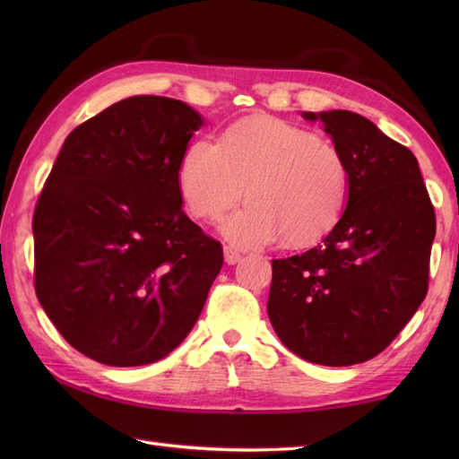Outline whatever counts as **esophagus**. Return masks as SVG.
Segmentation results:
<instances>
[{"label": "esophagus", "mask_w": 459, "mask_h": 459, "mask_svg": "<svg viewBox=\"0 0 459 459\" xmlns=\"http://www.w3.org/2000/svg\"><path fill=\"white\" fill-rule=\"evenodd\" d=\"M240 252H237V250H232V248H229V247H224V262H227L229 266H235L237 262H240Z\"/></svg>", "instance_id": "obj_1"}]
</instances>
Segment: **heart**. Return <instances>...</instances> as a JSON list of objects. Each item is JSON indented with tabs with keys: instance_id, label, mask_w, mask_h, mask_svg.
Segmentation results:
<instances>
[{
	"instance_id": "1",
	"label": "heart",
	"mask_w": 459,
	"mask_h": 459,
	"mask_svg": "<svg viewBox=\"0 0 459 459\" xmlns=\"http://www.w3.org/2000/svg\"><path fill=\"white\" fill-rule=\"evenodd\" d=\"M178 183L193 217L219 219L242 197L245 209L222 222L245 248L284 237L309 245L333 229L349 197V168L335 143L276 118L229 126L221 143L199 138L183 152Z\"/></svg>"
}]
</instances>
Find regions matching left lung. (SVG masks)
Returning a JSON list of instances; mask_svg holds the SVG:
<instances>
[{"label":"left lung","instance_id":"8db88e82","mask_svg":"<svg viewBox=\"0 0 459 459\" xmlns=\"http://www.w3.org/2000/svg\"><path fill=\"white\" fill-rule=\"evenodd\" d=\"M349 168L347 207L321 245L272 260L268 317L309 363L347 367L385 351L428 291L434 207L414 153L365 116L304 112Z\"/></svg>","mask_w":459,"mask_h":459}]
</instances>
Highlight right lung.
Instances as JSON below:
<instances>
[{"instance_id": "1", "label": "right lung", "mask_w": 459, "mask_h": 459, "mask_svg": "<svg viewBox=\"0 0 459 459\" xmlns=\"http://www.w3.org/2000/svg\"><path fill=\"white\" fill-rule=\"evenodd\" d=\"M203 116L132 96L66 135L33 217L35 291L68 343L110 367L168 357L222 268L183 212L178 169Z\"/></svg>"}]
</instances>
